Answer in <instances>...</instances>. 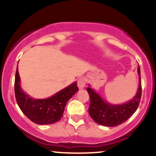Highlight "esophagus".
<instances>
[{
	"label": "esophagus",
	"mask_w": 156,
	"mask_h": 156,
	"mask_svg": "<svg viewBox=\"0 0 156 156\" xmlns=\"http://www.w3.org/2000/svg\"><path fill=\"white\" fill-rule=\"evenodd\" d=\"M85 85H86V83H85L84 80L83 78H80L78 81V87L79 90H83L85 87Z\"/></svg>",
	"instance_id": "obj_1"
}]
</instances>
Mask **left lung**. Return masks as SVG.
<instances>
[{"mask_svg":"<svg viewBox=\"0 0 156 156\" xmlns=\"http://www.w3.org/2000/svg\"><path fill=\"white\" fill-rule=\"evenodd\" d=\"M138 87L136 95L124 104H113L106 101L98 92L89 84L87 90L90 98L89 113L95 123L105 126H115L125 122L134 114L141 97V70L138 66Z\"/></svg>","mask_w":156,"mask_h":156,"instance_id":"obj_1","label":"left lung"}]
</instances>
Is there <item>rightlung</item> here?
<instances>
[{
    "label": "right lung",
    "mask_w": 156,
    "mask_h": 156,
    "mask_svg": "<svg viewBox=\"0 0 156 156\" xmlns=\"http://www.w3.org/2000/svg\"><path fill=\"white\" fill-rule=\"evenodd\" d=\"M78 91L77 81H75L47 98H33L26 93L20 86V78L17 68L15 81L17 103L23 113L37 124H52L59 121L63 116L67 102Z\"/></svg>",
    "instance_id": "add662e5"
}]
</instances>
